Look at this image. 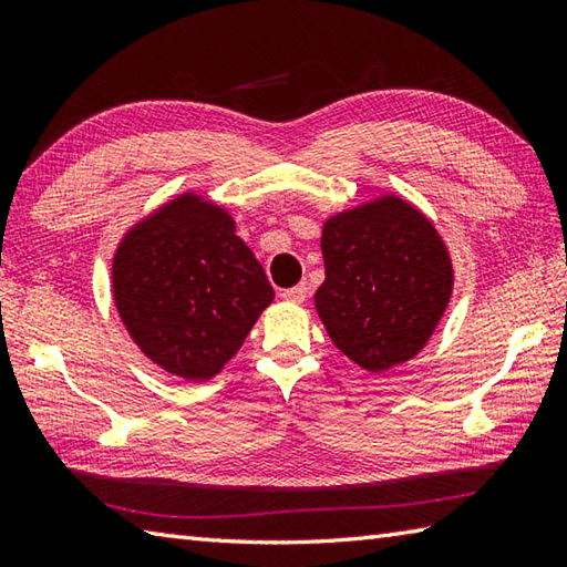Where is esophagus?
<instances>
[{"instance_id": "1", "label": "esophagus", "mask_w": 567, "mask_h": 567, "mask_svg": "<svg viewBox=\"0 0 567 567\" xmlns=\"http://www.w3.org/2000/svg\"><path fill=\"white\" fill-rule=\"evenodd\" d=\"M280 297L285 299V302H292V305L305 302V299H307V285L302 282V285H297V287H287V290L280 292Z\"/></svg>"}]
</instances>
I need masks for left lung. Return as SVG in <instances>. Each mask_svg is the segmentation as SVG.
<instances>
[{"instance_id": "obj_1", "label": "left lung", "mask_w": 567, "mask_h": 567, "mask_svg": "<svg viewBox=\"0 0 567 567\" xmlns=\"http://www.w3.org/2000/svg\"><path fill=\"white\" fill-rule=\"evenodd\" d=\"M317 311L339 351L370 372L414 358L453 290L451 258L412 204L382 197L323 224Z\"/></svg>"}]
</instances>
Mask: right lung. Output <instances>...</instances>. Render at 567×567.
<instances>
[{"label": "right lung", "instance_id": "add662e5", "mask_svg": "<svg viewBox=\"0 0 567 567\" xmlns=\"http://www.w3.org/2000/svg\"><path fill=\"white\" fill-rule=\"evenodd\" d=\"M112 282L131 339L185 380L214 378L275 297L231 216L197 195L167 202L131 228Z\"/></svg>", "mask_w": 567, "mask_h": 567}]
</instances>
